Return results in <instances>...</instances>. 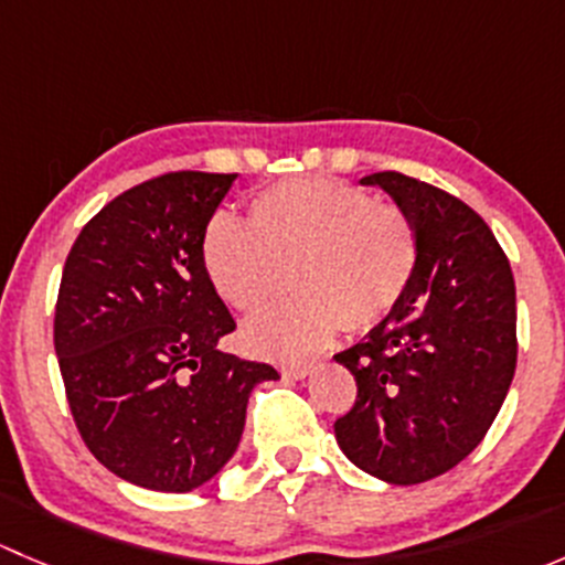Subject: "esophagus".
Returning <instances> with one entry per match:
<instances>
[{"instance_id": "1", "label": "esophagus", "mask_w": 565, "mask_h": 565, "mask_svg": "<svg viewBox=\"0 0 565 565\" xmlns=\"http://www.w3.org/2000/svg\"><path fill=\"white\" fill-rule=\"evenodd\" d=\"M317 361H303V363H289V366H281V374L287 380H306L317 372Z\"/></svg>"}]
</instances>
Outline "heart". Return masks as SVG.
I'll return each mask as SVG.
<instances>
[{
	"mask_svg": "<svg viewBox=\"0 0 565 565\" xmlns=\"http://www.w3.org/2000/svg\"><path fill=\"white\" fill-rule=\"evenodd\" d=\"M202 267L230 309L256 315L284 289L295 295L243 330L254 355L295 361L322 350L341 324L372 330L407 295L418 235L407 215L363 188L303 177L265 188L248 221L215 213L202 235Z\"/></svg>",
	"mask_w": 565,
	"mask_h": 565,
	"instance_id": "obj_1",
	"label": "heart"
}]
</instances>
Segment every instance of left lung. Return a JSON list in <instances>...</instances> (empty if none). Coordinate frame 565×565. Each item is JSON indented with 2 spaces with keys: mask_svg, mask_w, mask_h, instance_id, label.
<instances>
[{
  "mask_svg": "<svg viewBox=\"0 0 565 565\" xmlns=\"http://www.w3.org/2000/svg\"><path fill=\"white\" fill-rule=\"evenodd\" d=\"M413 221L418 267L398 309L335 363L358 383L335 420L344 457L396 487L476 451L516 369L514 273L492 230L451 193L398 172L363 177Z\"/></svg>",
  "mask_w": 565,
  "mask_h": 565,
  "instance_id": "8db88e82",
  "label": "left lung"
}]
</instances>
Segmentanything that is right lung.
I'll list each match as a JSON object with an SVG mask.
<instances>
[{"label": "right lung", "mask_w": 565, "mask_h": 565, "mask_svg": "<svg viewBox=\"0 0 565 565\" xmlns=\"http://www.w3.org/2000/svg\"><path fill=\"white\" fill-rule=\"evenodd\" d=\"M235 174L174 172L119 193L62 270L54 350L78 431L136 487L191 492L241 446L250 393L278 380L218 347L235 317L202 267V235Z\"/></svg>", "instance_id": "1"}]
</instances>
